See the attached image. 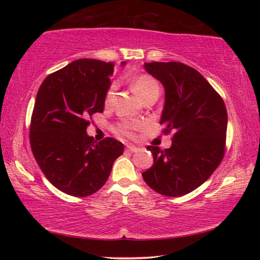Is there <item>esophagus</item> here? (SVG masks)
Here are the masks:
<instances>
[{"label":"esophagus","mask_w":260,"mask_h":260,"mask_svg":"<svg viewBox=\"0 0 260 260\" xmlns=\"http://www.w3.org/2000/svg\"><path fill=\"white\" fill-rule=\"evenodd\" d=\"M126 151H128V152H136V151H139V148H136V147H134V146H127Z\"/></svg>","instance_id":"obj_1"}]
</instances>
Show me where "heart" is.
Wrapping results in <instances>:
<instances>
[{
  "mask_svg": "<svg viewBox=\"0 0 260 260\" xmlns=\"http://www.w3.org/2000/svg\"><path fill=\"white\" fill-rule=\"evenodd\" d=\"M132 86H133L135 93L139 95V98L142 101L146 100L151 94L159 91V86H158L157 81L152 77L147 76V74H142V76L135 78ZM114 90H116V85H111L107 90V94H105V104L107 105L111 104L114 96ZM139 127L140 124H138V122L126 121L116 127V133L122 136H132L134 131L138 129Z\"/></svg>",
  "mask_w": 260,
  "mask_h": 260,
  "instance_id": "b5f03b06",
  "label": "heart"
}]
</instances>
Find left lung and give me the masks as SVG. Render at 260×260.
<instances>
[{"instance_id": "8db88e82", "label": "left lung", "mask_w": 260, "mask_h": 260, "mask_svg": "<svg viewBox=\"0 0 260 260\" xmlns=\"http://www.w3.org/2000/svg\"><path fill=\"white\" fill-rule=\"evenodd\" d=\"M143 67L165 88L160 125L162 133L172 132L173 138L165 150L147 147L153 165L142 177L160 195H186L211 177L225 155V103L208 80L186 64L152 61Z\"/></svg>"}]
</instances>
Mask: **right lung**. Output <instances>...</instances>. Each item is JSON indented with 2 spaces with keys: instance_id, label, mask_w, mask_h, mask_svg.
I'll use <instances>...</instances> for the list:
<instances>
[{
  "instance_id": "obj_1",
  "label": "right lung",
  "mask_w": 260,
  "mask_h": 260,
  "mask_svg": "<svg viewBox=\"0 0 260 260\" xmlns=\"http://www.w3.org/2000/svg\"><path fill=\"white\" fill-rule=\"evenodd\" d=\"M113 68V63L99 59L74 60L49 74L38 90L30 148L46 178L68 195L85 197L98 191L124 152L118 140L96 142L86 133L88 119L103 112Z\"/></svg>"
}]
</instances>
